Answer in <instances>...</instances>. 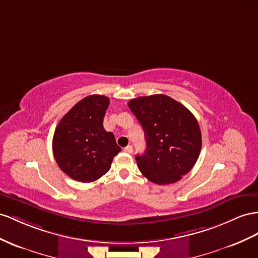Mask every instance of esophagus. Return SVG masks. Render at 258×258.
<instances>
[{
    "instance_id": "esophagus-1",
    "label": "esophagus",
    "mask_w": 258,
    "mask_h": 258,
    "mask_svg": "<svg viewBox=\"0 0 258 258\" xmlns=\"http://www.w3.org/2000/svg\"><path fill=\"white\" fill-rule=\"evenodd\" d=\"M123 150L125 151V153H127V154H132V153H133V147H132L131 145H128V146L125 147Z\"/></svg>"
}]
</instances>
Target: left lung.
<instances>
[{
  "label": "left lung",
  "mask_w": 258,
  "mask_h": 258,
  "mask_svg": "<svg viewBox=\"0 0 258 258\" xmlns=\"http://www.w3.org/2000/svg\"><path fill=\"white\" fill-rule=\"evenodd\" d=\"M128 107L146 137V150L136 156L143 175L159 185L180 181L202 148L201 128L192 112L166 95L132 99Z\"/></svg>",
  "instance_id": "obj_1"
}]
</instances>
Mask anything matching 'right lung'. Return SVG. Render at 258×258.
I'll return each mask as SVG.
<instances>
[{"label":"right lung","mask_w":258,"mask_h":258,"mask_svg":"<svg viewBox=\"0 0 258 258\" xmlns=\"http://www.w3.org/2000/svg\"><path fill=\"white\" fill-rule=\"evenodd\" d=\"M109 102L101 95L86 97L57 124L52 149L57 166L73 180L89 183L100 179L121 151L113 133L103 128Z\"/></svg>","instance_id":"obj_1"}]
</instances>
